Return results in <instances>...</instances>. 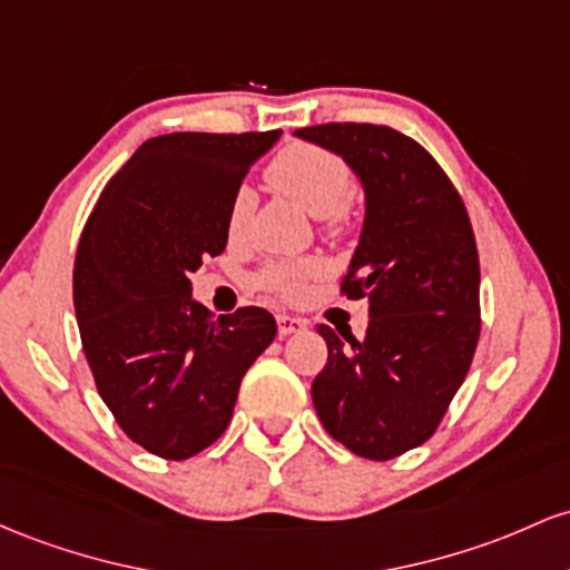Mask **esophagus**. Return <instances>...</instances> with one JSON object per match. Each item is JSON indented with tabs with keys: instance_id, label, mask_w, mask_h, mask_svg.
<instances>
[{
	"instance_id": "34e87169",
	"label": "esophagus",
	"mask_w": 570,
	"mask_h": 570,
	"mask_svg": "<svg viewBox=\"0 0 570 570\" xmlns=\"http://www.w3.org/2000/svg\"><path fill=\"white\" fill-rule=\"evenodd\" d=\"M306 328V320L304 317H291V315H277V331L279 336H291L296 331Z\"/></svg>"
}]
</instances>
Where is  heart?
Here are the masks:
<instances>
[{
	"instance_id": "heart-1",
	"label": "heart",
	"mask_w": 570,
	"mask_h": 570,
	"mask_svg": "<svg viewBox=\"0 0 570 570\" xmlns=\"http://www.w3.org/2000/svg\"><path fill=\"white\" fill-rule=\"evenodd\" d=\"M266 180L285 196H291L293 202L302 204L306 213L320 217L323 232L344 234L350 228L355 171L338 153L312 142H293L268 161ZM253 209V190L247 185L236 188L226 213L228 239L236 242L247 234ZM325 272H328V264L315 255L298 261H274L261 268L255 283L285 302H296L309 291L312 279L323 277Z\"/></svg>"
}]
</instances>
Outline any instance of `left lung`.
I'll return each instance as SVG.
<instances>
[{
    "label": "left lung",
    "mask_w": 570,
    "mask_h": 570,
    "mask_svg": "<svg viewBox=\"0 0 570 570\" xmlns=\"http://www.w3.org/2000/svg\"><path fill=\"white\" fill-rule=\"evenodd\" d=\"M298 137L338 153L366 188L342 296L366 298L363 342L317 325L328 361L312 382L325 431L390 460L436 433L474 361L479 253L469 209L423 145L382 124H320Z\"/></svg>",
    "instance_id": "8db88e82"
}]
</instances>
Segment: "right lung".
Returning <instances> with one entry per match:
<instances>
[{
  "mask_svg": "<svg viewBox=\"0 0 570 570\" xmlns=\"http://www.w3.org/2000/svg\"><path fill=\"white\" fill-rule=\"evenodd\" d=\"M279 131L153 137L120 166L75 255V315L96 390L134 444L164 460L207 450L232 423L242 376L277 336L272 312L213 320L190 272L226 250V213Z\"/></svg>",
  "mask_w": 570,
  "mask_h": 570,
  "instance_id": "right-lung-1",
  "label": "right lung"
}]
</instances>
